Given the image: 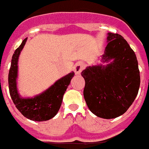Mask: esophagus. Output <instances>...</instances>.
<instances>
[{
	"label": "esophagus",
	"mask_w": 149,
	"mask_h": 149,
	"mask_svg": "<svg viewBox=\"0 0 149 149\" xmlns=\"http://www.w3.org/2000/svg\"><path fill=\"white\" fill-rule=\"evenodd\" d=\"M85 67V63H83L82 61L77 62L74 67V70L76 74H79V73L83 70Z\"/></svg>",
	"instance_id": "1"
}]
</instances>
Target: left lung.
<instances>
[{
    "mask_svg": "<svg viewBox=\"0 0 149 149\" xmlns=\"http://www.w3.org/2000/svg\"><path fill=\"white\" fill-rule=\"evenodd\" d=\"M103 61L107 66L88 67L81 73L85 85L83 95L95 116L106 119L125 113L139 91L140 76L134 50L118 33H109Z\"/></svg>",
    "mask_w": 149,
    "mask_h": 149,
    "instance_id": "8db88e82",
    "label": "left lung"
}]
</instances>
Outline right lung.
I'll use <instances>...</instances> for the list:
<instances>
[{
  "label": "right lung",
  "instance_id": "1",
  "mask_svg": "<svg viewBox=\"0 0 149 149\" xmlns=\"http://www.w3.org/2000/svg\"><path fill=\"white\" fill-rule=\"evenodd\" d=\"M26 40L27 38H25L20 46L15 49L13 55L8 76L10 97L15 107L25 118L35 121H47L52 118L58 112L61 106L64 94L75 73L73 72L61 78L49 88L35 97L28 99L21 97L18 94L16 87L17 64L19 56Z\"/></svg>",
  "mask_w": 149,
  "mask_h": 149
}]
</instances>
